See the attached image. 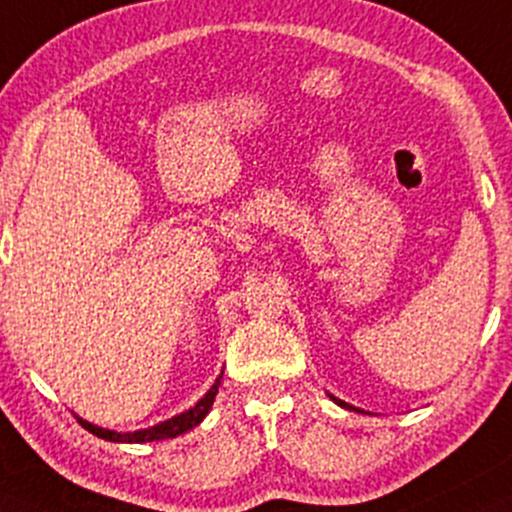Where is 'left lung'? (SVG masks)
Returning a JSON list of instances; mask_svg holds the SVG:
<instances>
[{
	"label": "left lung",
	"instance_id": "1",
	"mask_svg": "<svg viewBox=\"0 0 512 512\" xmlns=\"http://www.w3.org/2000/svg\"><path fill=\"white\" fill-rule=\"evenodd\" d=\"M330 399H333L335 404H340V407H345V409H355V407H350V404L347 402H342V399H337V397H333V394H330ZM355 412H360V409H355Z\"/></svg>",
	"mask_w": 512,
	"mask_h": 512
}]
</instances>
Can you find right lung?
<instances>
[{
  "instance_id": "add662e5",
  "label": "right lung",
  "mask_w": 512,
  "mask_h": 512,
  "mask_svg": "<svg viewBox=\"0 0 512 512\" xmlns=\"http://www.w3.org/2000/svg\"><path fill=\"white\" fill-rule=\"evenodd\" d=\"M221 374H224V372H221ZM219 382H221V377H217V382L212 384V389H209V392L204 394V397L199 399V402L194 404L192 409H187V412L172 416V419L162 421V424L150 426V429L125 431V434H120V431H110V429H103V426L91 424V421L81 419V416H78V424H81L83 429L91 431L93 436H98V439L115 441V444H145V441L175 439V436L184 434V431L194 429V426H197L199 421H202L204 416L209 414V409H212V404H214V397H217V392H219Z\"/></svg>"
}]
</instances>
